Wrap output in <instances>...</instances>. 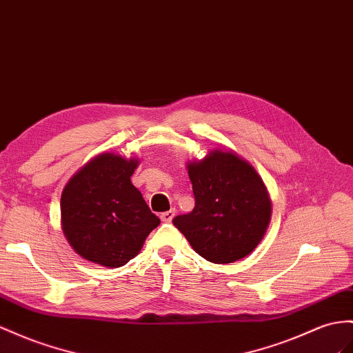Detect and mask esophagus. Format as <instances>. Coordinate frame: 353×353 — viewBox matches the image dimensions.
Wrapping results in <instances>:
<instances>
[{"label":"esophagus","mask_w":353,"mask_h":353,"mask_svg":"<svg viewBox=\"0 0 353 353\" xmlns=\"http://www.w3.org/2000/svg\"><path fill=\"white\" fill-rule=\"evenodd\" d=\"M174 214H176V210L171 209V210H168V212L161 213L159 218H161L162 222H171V221H173V218H174Z\"/></svg>","instance_id":"34e87169"}]
</instances>
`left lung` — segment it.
<instances>
[{"mask_svg":"<svg viewBox=\"0 0 353 353\" xmlns=\"http://www.w3.org/2000/svg\"><path fill=\"white\" fill-rule=\"evenodd\" d=\"M186 168L195 207L176 216L174 227L210 263L231 264L250 255L271 219V198L255 167L234 150L213 149Z\"/></svg>","mask_w":353,"mask_h":353,"instance_id":"1","label":"left lung"}]
</instances>
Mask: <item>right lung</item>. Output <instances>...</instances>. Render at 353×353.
<instances>
[{"mask_svg": "<svg viewBox=\"0 0 353 353\" xmlns=\"http://www.w3.org/2000/svg\"><path fill=\"white\" fill-rule=\"evenodd\" d=\"M139 158L103 152L68 180L61 227L70 246L90 263L117 268L137 256L159 219L131 182Z\"/></svg>", "mask_w": 353, "mask_h": 353, "instance_id": "obj_1", "label": "right lung"}]
</instances>
